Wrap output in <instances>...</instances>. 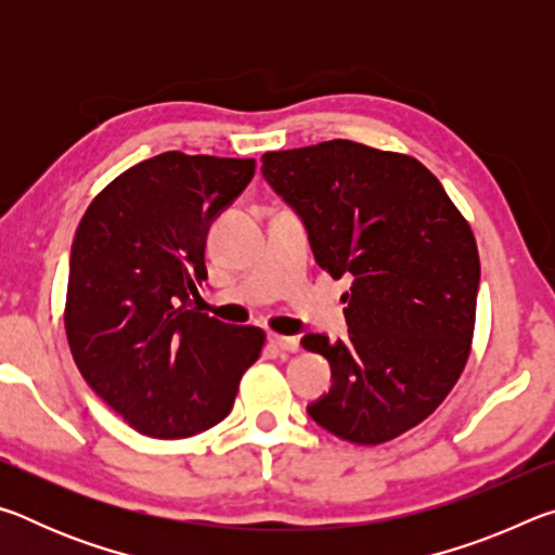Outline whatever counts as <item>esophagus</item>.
Masks as SVG:
<instances>
[{
    "label": "esophagus",
    "mask_w": 555,
    "mask_h": 555,
    "mask_svg": "<svg viewBox=\"0 0 555 555\" xmlns=\"http://www.w3.org/2000/svg\"><path fill=\"white\" fill-rule=\"evenodd\" d=\"M269 343L276 347V350H284V352H296L298 350V340L291 335H269Z\"/></svg>",
    "instance_id": "obj_1"
}]
</instances>
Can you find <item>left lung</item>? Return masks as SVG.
<instances>
[{
  "mask_svg": "<svg viewBox=\"0 0 555 555\" xmlns=\"http://www.w3.org/2000/svg\"><path fill=\"white\" fill-rule=\"evenodd\" d=\"M261 176L304 222L318 267L352 281L347 340H300L331 362V389L308 413L350 443L397 438L436 411L467 362L473 230L424 164L350 139L269 152Z\"/></svg>",
  "mask_w": 555,
  "mask_h": 555,
  "instance_id": "1",
  "label": "left lung"
}]
</instances>
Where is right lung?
<instances>
[{
    "instance_id": "add662e5",
    "label": "right lung",
    "mask_w": 555,
    "mask_h": 555,
    "mask_svg": "<svg viewBox=\"0 0 555 555\" xmlns=\"http://www.w3.org/2000/svg\"><path fill=\"white\" fill-rule=\"evenodd\" d=\"M255 158L166 152L131 166L82 215L70 247L65 333L90 389L139 434L188 438L228 416L264 345L191 306L208 279L210 224Z\"/></svg>"
}]
</instances>
